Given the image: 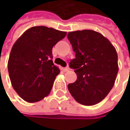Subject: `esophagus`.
<instances>
[{"label": "esophagus", "instance_id": "1", "mask_svg": "<svg viewBox=\"0 0 130 130\" xmlns=\"http://www.w3.org/2000/svg\"><path fill=\"white\" fill-rule=\"evenodd\" d=\"M62 70H63V72H68V71H69V68H67V67L63 68Z\"/></svg>", "mask_w": 130, "mask_h": 130}]
</instances>
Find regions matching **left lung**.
<instances>
[{
    "instance_id": "8db88e82",
    "label": "left lung",
    "mask_w": 130,
    "mask_h": 130,
    "mask_svg": "<svg viewBox=\"0 0 130 130\" xmlns=\"http://www.w3.org/2000/svg\"><path fill=\"white\" fill-rule=\"evenodd\" d=\"M67 38L75 52L69 67L77 76L68 89L78 103L95 105L113 87L119 71L117 51L107 38L93 30L69 32Z\"/></svg>"
}]
</instances>
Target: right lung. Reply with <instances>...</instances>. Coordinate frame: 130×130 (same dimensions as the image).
Here are the masks:
<instances>
[{
	"mask_svg": "<svg viewBox=\"0 0 130 130\" xmlns=\"http://www.w3.org/2000/svg\"><path fill=\"white\" fill-rule=\"evenodd\" d=\"M67 32L44 26L28 29L13 44L8 61L11 85L29 103L48 95L60 69L53 62L52 49Z\"/></svg>",
	"mask_w": 130,
	"mask_h": 130,
	"instance_id": "add662e5",
	"label": "right lung"
}]
</instances>
